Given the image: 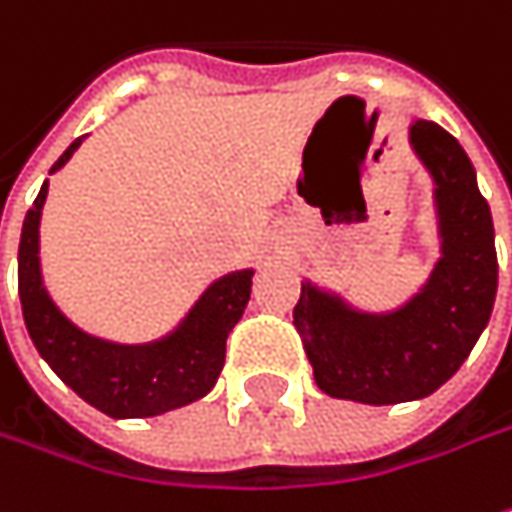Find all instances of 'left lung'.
<instances>
[{
	"label": "left lung",
	"mask_w": 512,
	"mask_h": 512,
	"mask_svg": "<svg viewBox=\"0 0 512 512\" xmlns=\"http://www.w3.org/2000/svg\"><path fill=\"white\" fill-rule=\"evenodd\" d=\"M408 144L433 181L439 260L397 309L368 311L303 280L294 326L317 388L362 405L431 397L482 337L499 286L490 206L465 150L439 124L414 118Z\"/></svg>",
	"instance_id": "left-lung-1"
}]
</instances>
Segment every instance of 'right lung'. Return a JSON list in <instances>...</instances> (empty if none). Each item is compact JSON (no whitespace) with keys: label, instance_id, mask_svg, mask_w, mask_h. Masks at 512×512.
Returning <instances> with one entry per match:
<instances>
[{"label":"right lung","instance_id":"right-lung-1","mask_svg":"<svg viewBox=\"0 0 512 512\" xmlns=\"http://www.w3.org/2000/svg\"><path fill=\"white\" fill-rule=\"evenodd\" d=\"M79 147L81 138H76L50 175ZM45 198L47 181L27 209L19 240V300L27 334L42 360L84 402L113 419L167 414L206 397L221 377L226 337L249 303L255 269H238L212 280L164 337L150 343H115L76 326L47 291L39 257Z\"/></svg>","mask_w":512,"mask_h":512}]
</instances>
